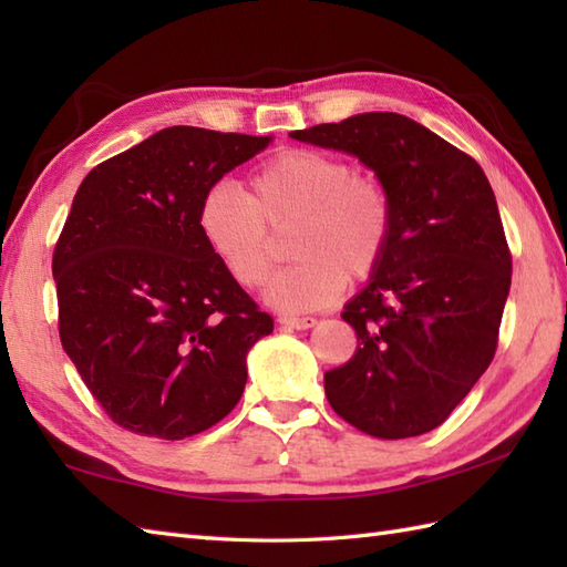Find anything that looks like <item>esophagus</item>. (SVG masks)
Segmentation results:
<instances>
[{
    "instance_id": "34e87169",
    "label": "esophagus",
    "mask_w": 567,
    "mask_h": 567,
    "mask_svg": "<svg viewBox=\"0 0 567 567\" xmlns=\"http://www.w3.org/2000/svg\"><path fill=\"white\" fill-rule=\"evenodd\" d=\"M277 321H280L282 327H290V329H311V327H317V319L315 317H287V315H282Z\"/></svg>"
}]
</instances>
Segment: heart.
Returning <instances> with one entry per match:
<instances>
[{
  "label": "heart",
  "instance_id": "obj_1",
  "mask_svg": "<svg viewBox=\"0 0 567 567\" xmlns=\"http://www.w3.org/2000/svg\"><path fill=\"white\" fill-rule=\"evenodd\" d=\"M204 244L234 280L252 290L272 268V234L287 231L295 265L272 277L265 299L287 315L321 309L346 277L375 272L390 248L394 207L375 175L329 151L290 148L248 177V189L214 183L197 212Z\"/></svg>",
  "mask_w": 567,
  "mask_h": 567
}]
</instances>
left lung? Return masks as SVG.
Listing matches in <instances>:
<instances>
[{
    "instance_id": "left-lung-1",
    "label": "left lung",
    "mask_w": 567,
    "mask_h": 567,
    "mask_svg": "<svg viewBox=\"0 0 567 567\" xmlns=\"http://www.w3.org/2000/svg\"><path fill=\"white\" fill-rule=\"evenodd\" d=\"M290 136L355 155L394 207L390 248L341 315L358 351L323 375L329 404L368 436H421L451 416L497 351L512 252L495 192L467 153L394 112Z\"/></svg>"
}]
</instances>
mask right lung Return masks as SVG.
Segmentation results:
<instances>
[{
	"instance_id": "add662e5",
	"label": "right lung",
	"mask_w": 567,
	"mask_h": 567,
	"mask_svg": "<svg viewBox=\"0 0 567 567\" xmlns=\"http://www.w3.org/2000/svg\"><path fill=\"white\" fill-rule=\"evenodd\" d=\"M270 136L171 126L82 179L53 250L60 343L114 424L183 441L238 404L272 317L204 244L214 183Z\"/></svg>"
}]
</instances>
